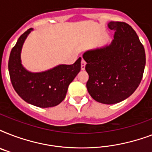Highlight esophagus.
<instances>
[{
  "label": "esophagus",
  "mask_w": 152,
  "mask_h": 152,
  "mask_svg": "<svg viewBox=\"0 0 152 152\" xmlns=\"http://www.w3.org/2000/svg\"><path fill=\"white\" fill-rule=\"evenodd\" d=\"M85 65L86 61L83 59H82V61H81V69H82V70H84V69H85Z\"/></svg>",
  "instance_id": "esophagus-1"
}]
</instances>
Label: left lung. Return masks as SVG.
<instances>
[{
	"label": "left lung",
	"instance_id": "left-lung-1",
	"mask_svg": "<svg viewBox=\"0 0 152 152\" xmlns=\"http://www.w3.org/2000/svg\"><path fill=\"white\" fill-rule=\"evenodd\" d=\"M114 31L110 45L88 50L83 57L89 75L87 88L95 101L115 104L129 97L140 83L146 64L144 46L132 27L111 21Z\"/></svg>",
	"mask_w": 152,
	"mask_h": 152
}]
</instances>
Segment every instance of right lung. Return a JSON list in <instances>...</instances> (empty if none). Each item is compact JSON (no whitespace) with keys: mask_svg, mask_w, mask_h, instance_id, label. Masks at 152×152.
Returning <instances> with one entry per match:
<instances>
[{"mask_svg":"<svg viewBox=\"0 0 152 152\" xmlns=\"http://www.w3.org/2000/svg\"><path fill=\"white\" fill-rule=\"evenodd\" d=\"M30 28L17 40L8 60V72L13 88L25 102L41 108L52 107L65 98L69 85L81 69V57L72 64H60L53 69L31 72L21 63V50Z\"/></svg>","mask_w":152,"mask_h":152,"instance_id":"obj_1","label":"right lung"}]
</instances>
